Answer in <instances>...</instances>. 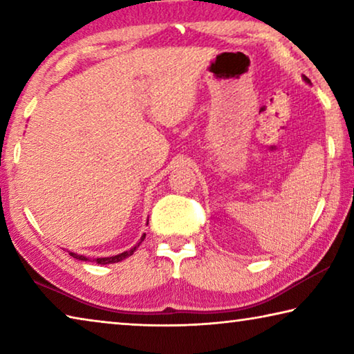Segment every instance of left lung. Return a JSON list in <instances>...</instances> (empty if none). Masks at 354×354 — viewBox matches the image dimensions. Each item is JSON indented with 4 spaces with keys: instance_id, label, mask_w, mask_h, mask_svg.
Here are the masks:
<instances>
[{
    "instance_id": "obj_1",
    "label": "left lung",
    "mask_w": 354,
    "mask_h": 354,
    "mask_svg": "<svg viewBox=\"0 0 354 354\" xmlns=\"http://www.w3.org/2000/svg\"><path fill=\"white\" fill-rule=\"evenodd\" d=\"M304 80H306V81H308V82H309V80H308V77H304Z\"/></svg>"
}]
</instances>
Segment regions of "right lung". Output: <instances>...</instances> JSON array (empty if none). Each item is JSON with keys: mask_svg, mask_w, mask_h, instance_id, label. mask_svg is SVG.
Returning a JSON list of instances; mask_svg holds the SVG:
<instances>
[{"mask_svg": "<svg viewBox=\"0 0 354 354\" xmlns=\"http://www.w3.org/2000/svg\"><path fill=\"white\" fill-rule=\"evenodd\" d=\"M143 239H145V234L142 236V239H140V242L136 245L134 248H131L129 251H124V253H122V254H117V256H111V257H97V259H93V262H97V263H113V262H120L122 259H127L128 256H131L134 253V251L137 250V247H139V245L142 243V241ZM70 256H73V257H76V259H80V261H88L86 256H80V254H75V253H70Z\"/></svg>", "mask_w": 354, "mask_h": 354, "instance_id": "right-lung-1", "label": "right lung"}]
</instances>
